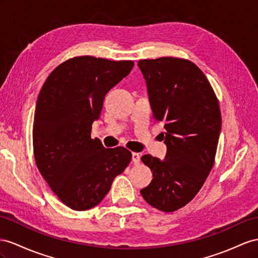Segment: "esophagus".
I'll return each instance as SVG.
<instances>
[{"instance_id":"obj_1","label":"esophagus","mask_w":258,"mask_h":258,"mask_svg":"<svg viewBox=\"0 0 258 258\" xmlns=\"http://www.w3.org/2000/svg\"><path fill=\"white\" fill-rule=\"evenodd\" d=\"M132 160H133V162L135 164H138L141 162V155L137 154V153H133V154H132Z\"/></svg>"}]
</instances>
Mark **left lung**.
I'll use <instances>...</instances> for the list:
<instances>
[{
  "instance_id": "left-lung-1",
  "label": "left lung",
  "mask_w": 258,
  "mask_h": 258,
  "mask_svg": "<svg viewBox=\"0 0 258 258\" xmlns=\"http://www.w3.org/2000/svg\"><path fill=\"white\" fill-rule=\"evenodd\" d=\"M154 118L166 128L163 160L144 155L154 179L141 190L151 206L172 213L185 206L204 185L215 163L221 112L215 91L197 65L164 56L141 60Z\"/></svg>"
}]
</instances>
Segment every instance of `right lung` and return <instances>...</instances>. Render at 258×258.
I'll use <instances>...</instances> for the list:
<instances>
[{"label":"right lung","mask_w":258,"mask_h":258,"mask_svg":"<svg viewBox=\"0 0 258 258\" xmlns=\"http://www.w3.org/2000/svg\"><path fill=\"white\" fill-rule=\"evenodd\" d=\"M133 61L75 56L51 72L37 99L32 143L36 164L66 206L87 210L100 203L132 153L92 140L107 92L130 74Z\"/></svg>","instance_id":"obj_1"}]
</instances>
